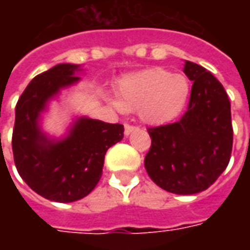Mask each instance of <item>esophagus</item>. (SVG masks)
Wrapping results in <instances>:
<instances>
[{"label": "esophagus", "instance_id": "1", "mask_svg": "<svg viewBox=\"0 0 250 250\" xmlns=\"http://www.w3.org/2000/svg\"><path fill=\"white\" fill-rule=\"evenodd\" d=\"M138 127H135V125H125V135H130L132 131H135Z\"/></svg>", "mask_w": 250, "mask_h": 250}]
</instances>
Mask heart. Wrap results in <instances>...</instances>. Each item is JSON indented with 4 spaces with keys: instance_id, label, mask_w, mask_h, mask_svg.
<instances>
[{
    "instance_id": "b5f03b06",
    "label": "heart",
    "mask_w": 250,
    "mask_h": 250,
    "mask_svg": "<svg viewBox=\"0 0 250 250\" xmlns=\"http://www.w3.org/2000/svg\"><path fill=\"white\" fill-rule=\"evenodd\" d=\"M190 82L179 73L163 68H148L125 76L118 87L116 108L138 111L147 125H165L175 119L190 96Z\"/></svg>"
}]
</instances>
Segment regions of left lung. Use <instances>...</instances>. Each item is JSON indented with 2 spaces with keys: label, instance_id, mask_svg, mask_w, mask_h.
Returning a JSON list of instances; mask_svg holds the SVG:
<instances>
[{
  "label": "left lung",
  "instance_id": "left-lung-1",
  "mask_svg": "<svg viewBox=\"0 0 250 250\" xmlns=\"http://www.w3.org/2000/svg\"><path fill=\"white\" fill-rule=\"evenodd\" d=\"M193 82L188 111L181 120L147 128L151 147L145 158L147 174L174 194H197L214 184L230 161L233 147L230 102L204 66L185 62Z\"/></svg>",
  "mask_w": 250,
  "mask_h": 250
}]
</instances>
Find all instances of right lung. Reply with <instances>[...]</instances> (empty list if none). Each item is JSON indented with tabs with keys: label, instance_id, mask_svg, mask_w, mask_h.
Segmentation results:
<instances>
[{
	"label": "right lung",
	"instance_id": "1",
	"mask_svg": "<svg viewBox=\"0 0 250 250\" xmlns=\"http://www.w3.org/2000/svg\"><path fill=\"white\" fill-rule=\"evenodd\" d=\"M75 64H57L28 84L16 105L12 148L20 177L33 191L56 202H73L92 191L102 178L104 155L123 139L119 123L79 118L69 135L52 141L39 125L46 102L80 80Z\"/></svg>",
	"mask_w": 250,
	"mask_h": 250
}]
</instances>
